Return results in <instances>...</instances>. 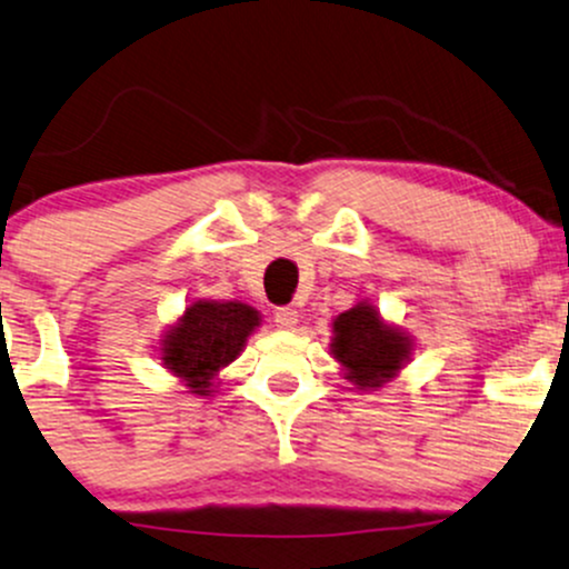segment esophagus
<instances>
[{"label":"esophagus","mask_w":569,"mask_h":569,"mask_svg":"<svg viewBox=\"0 0 569 569\" xmlns=\"http://www.w3.org/2000/svg\"><path fill=\"white\" fill-rule=\"evenodd\" d=\"M274 325H278L280 330H295V327L300 325V313H297L295 308H278L274 310Z\"/></svg>","instance_id":"obj_1"}]
</instances>
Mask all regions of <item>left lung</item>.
Returning <instances> with one entry per match:
<instances>
[{
  "label": "left lung",
  "mask_w": 569,
  "mask_h": 569,
  "mask_svg": "<svg viewBox=\"0 0 569 569\" xmlns=\"http://www.w3.org/2000/svg\"><path fill=\"white\" fill-rule=\"evenodd\" d=\"M415 340L400 327L387 325L376 305L360 300L332 321L330 355L357 390H381L406 368Z\"/></svg>",
  "instance_id": "left-lung-1"
}]
</instances>
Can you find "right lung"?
I'll list each match as a JSON object with an SVG mask.
<instances>
[{
    "label": "right lung",
    "mask_w": 569,
    "mask_h": 569,
    "mask_svg": "<svg viewBox=\"0 0 569 569\" xmlns=\"http://www.w3.org/2000/svg\"><path fill=\"white\" fill-rule=\"evenodd\" d=\"M259 325V310L239 300H196L160 335V360L190 392L204 398Z\"/></svg>",
    "instance_id": "add662e5"
}]
</instances>
